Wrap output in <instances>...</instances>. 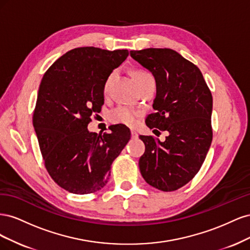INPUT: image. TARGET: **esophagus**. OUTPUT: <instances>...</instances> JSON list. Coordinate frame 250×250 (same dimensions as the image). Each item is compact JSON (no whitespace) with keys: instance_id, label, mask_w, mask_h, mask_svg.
<instances>
[{"instance_id":"1","label":"esophagus","mask_w":250,"mask_h":250,"mask_svg":"<svg viewBox=\"0 0 250 250\" xmlns=\"http://www.w3.org/2000/svg\"><path fill=\"white\" fill-rule=\"evenodd\" d=\"M131 138H132V139H138V138H139L138 132L135 131V130H131Z\"/></svg>"}]
</instances>
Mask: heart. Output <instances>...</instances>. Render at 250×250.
Segmentation results:
<instances>
[{"instance_id": "b5f03b06", "label": "heart", "mask_w": 250, "mask_h": 250, "mask_svg": "<svg viewBox=\"0 0 250 250\" xmlns=\"http://www.w3.org/2000/svg\"><path fill=\"white\" fill-rule=\"evenodd\" d=\"M148 76H150V75L146 72H143V71H137L133 74L135 82L142 78H145ZM111 77H112V75H110L108 80L106 81V83H105V89H107L108 83H109V80L111 79ZM138 117H139V112L137 110H134V109H132L130 107H127V106H118L117 108H115L109 112V120L112 123L124 124L127 126H132L137 123Z\"/></svg>"}]
</instances>
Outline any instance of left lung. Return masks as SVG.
<instances>
[{
	"label": "left lung",
	"instance_id": "8db88e82",
	"mask_svg": "<svg viewBox=\"0 0 250 250\" xmlns=\"http://www.w3.org/2000/svg\"><path fill=\"white\" fill-rule=\"evenodd\" d=\"M130 56L156 83L155 112L148 116L147 126L169 132L165 142L140 135L146 147L140 171L153 188L175 191L197 174L206 160L213 140V97L200 70L176 51L149 48L130 51Z\"/></svg>",
	"mask_w": 250,
	"mask_h": 250
}]
</instances>
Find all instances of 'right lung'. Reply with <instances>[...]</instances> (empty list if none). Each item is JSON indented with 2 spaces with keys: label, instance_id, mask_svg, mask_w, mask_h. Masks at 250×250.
Returning a JSON list of instances; mask_svg holds the SVG:
<instances>
[{
  "label": "right lung",
  "instance_id": "add662e5",
  "mask_svg": "<svg viewBox=\"0 0 250 250\" xmlns=\"http://www.w3.org/2000/svg\"><path fill=\"white\" fill-rule=\"evenodd\" d=\"M127 56L128 50L76 48L59 57L42 79L34 130L50 176L70 193L101 190L112 162L130 140L123 124L103 135L87 129L90 117L104 104L109 75Z\"/></svg>",
  "mask_w": 250,
  "mask_h": 250
}]
</instances>
